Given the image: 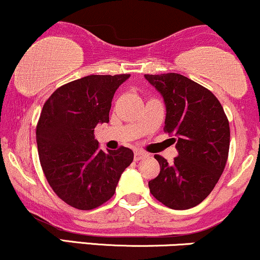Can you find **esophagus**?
<instances>
[{
    "mask_svg": "<svg viewBox=\"0 0 260 260\" xmlns=\"http://www.w3.org/2000/svg\"><path fill=\"white\" fill-rule=\"evenodd\" d=\"M145 156H147V154L143 153V151H139V150L134 151V161H139V160L144 159Z\"/></svg>",
    "mask_w": 260,
    "mask_h": 260,
    "instance_id": "1",
    "label": "esophagus"
}]
</instances>
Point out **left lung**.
Listing matches in <instances>:
<instances>
[{"mask_svg":"<svg viewBox=\"0 0 260 260\" xmlns=\"http://www.w3.org/2000/svg\"><path fill=\"white\" fill-rule=\"evenodd\" d=\"M166 107L165 131L175 137L172 164L155 155L160 174L149 181L157 201L186 210L204 201L219 181L230 148V126L221 104L207 88L178 73L145 74Z\"/></svg>","mask_w":260,"mask_h":260,"instance_id":"1","label":"left lung"}]
</instances>
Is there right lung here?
<instances>
[{"mask_svg": "<svg viewBox=\"0 0 260 260\" xmlns=\"http://www.w3.org/2000/svg\"><path fill=\"white\" fill-rule=\"evenodd\" d=\"M129 77H83L45 103L37 127L39 159L53 192L71 207L90 210L109 201L132 164L131 149L100 150L94 138V128L109 123L113 95Z\"/></svg>", "mask_w": 260, "mask_h": 260, "instance_id": "obj_1", "label": "right lung"}]
</instances>
